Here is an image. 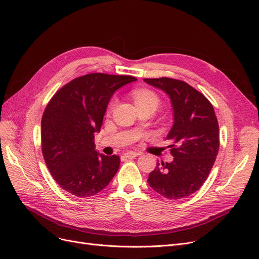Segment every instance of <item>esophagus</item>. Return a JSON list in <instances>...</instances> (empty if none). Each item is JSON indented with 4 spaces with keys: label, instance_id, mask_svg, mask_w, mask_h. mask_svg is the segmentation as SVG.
<instances>
[{
    "label": "esophagus",
    "instance_id": "esophagus-1",
    "mask_svg": "<svg viewBox=\"0 0 259 259\" xmlns=\"http://www.w3.org/2000/svg\"><path fill=\"white\" fill-rule=\"evenodd\" d=\"M138 155H140L139 152H134V151H130V152H126L125 154H124V156H125L126 158H135L137 157Z\"/></svg>",
    "mask_w": 259,
    "mask_h": 259
}]
</instances>
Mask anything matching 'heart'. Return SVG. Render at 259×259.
<instances>
[{
    "mask_svg": "<svg viewBox=\"0 0 259 259\" xmlns=\"http://www.w3.org/2000/svg\"><path fill=\"white\" fill-rule=\"evenodd\" d=\"M133 98L135 100L136 104L139 108L142 107H147V106H153L155 108H157L159 105V97L155 94L153 90L147 89V88H137L134 89L133 92ZM116 104V99H112L108 105V109H111Z\"/></svg>",
    "mask_w": 259,
    "mask_h": 259,
    "instance_id": "heart-1",
    "label": "heart"
}]
</instances>
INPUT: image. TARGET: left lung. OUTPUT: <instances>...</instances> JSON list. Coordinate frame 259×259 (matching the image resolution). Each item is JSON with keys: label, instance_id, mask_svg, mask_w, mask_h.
I'll list each match as a JSON object with an SVG mask.
<instances>
[{"label": "left lung", "instance_id": "8db88e82", "mask_svg": "<svg viewBox=\"0 0 259 259\" xmlns=\"http://www.w3.org/2000/svg\"><path fill=\"white\" fill-rule=\"evenodd\" d=\"M171 99L174 124L167 139L173 161L157 162L148 183L169 200L198 191L207 180L219 152V124L211 103L186 81L169 77L144 78Z\"/></svg>", "mask_w": 259, "mask_h": 259}]
</instances>
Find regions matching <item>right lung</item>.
<instances>
[{
	"label": "right lung",
	"instance_id": "1",
	"mask_svg": "<svg viewBox=\"0 0 259 259\" xmlns=\"http://www.w3.org/2000/svg\"><path fill=\"white\" fill-rule=\"evenodd\" d=\"M137 80L131 75L90 73L56 91L41 120V148L47 167L61 188L78 198L104 189L120 165L117 155L96 151L95 134L113 92Z\"/></svg>",
	"mask_w": 259,
	"mask_h": 259
}]
</instances>
